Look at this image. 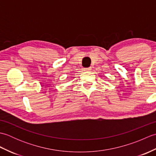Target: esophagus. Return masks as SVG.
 <instances>
[{
  "label": "esophagus",
  "instance_id": "34e87169",
  "mask_svg": "<svg viewBox=\"0 0 156 156\" xmlns=\"http://www.w3.org/2000/svg\"><path fill=\"white\" fill-rule=\"evenodd\" d=\"M91 69H92V68H91V67L86 68H84V71H87V72H88V71H90V70H91Z\"/></svg>",
  "mask_w": 156,
  "mask_h": 156
}]
</instances>
